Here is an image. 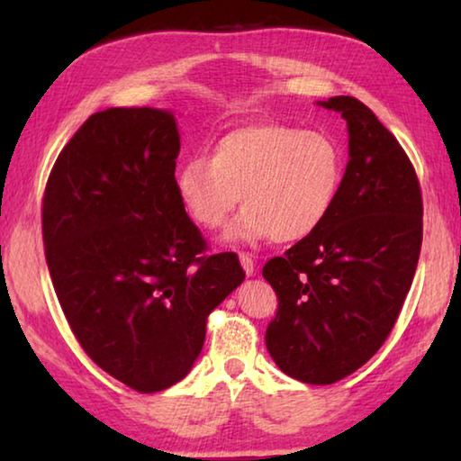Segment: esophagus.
<instances>
[{
  "label": "esophagus",
  "mask_w": 461,
  "mask_h": 461,
  "mask_svg": "<svg viewBox=\"0 0 461 461\" xmlns=\"http://www.w3.org/2000/svg\"><path fill=\"white\" fill-rule=\"evenodd\" d=\"M240 262H241V268H244L246 275L252 276L256 272V262H254L252 256L246 254V252H240Z\"/></svg>",
  "instance_id": "1"
}]
</instances>
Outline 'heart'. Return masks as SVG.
<instances>
[{"label":"heart","instance_id":"b5f03b06","mask_svg":"<svg viewBox=\"0 0 461 461\" xmlns=\"http://www.w3.org/2000/svg\"><path fill=\"white\" fill-rule=\"evenodd\" d=\"M346 156L323 131L278 122L231 128L212 144L207 158L176 170V193L191 220L217 230L244 205L225 238L288 244L321 228L339 197Z\"/></svg>","mask_w":461,"mask_h":461}]
</instances>
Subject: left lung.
I'll return each instance as SVG.
<instances>
[{
	"instance_id": "obj_1",
	"label": "left lung",
	"mask_w": 461,
	"mask_h": 461,
	"mask_svg": "<svg viewBox=\"0 0 461 461\" xmlns=\"http://www.w3.org/2000/svg\"><path fill=\"white\" fill-rule=\"evenodd\" d=\"M341 113L349 160L331 213L262 268L278 296L267 348L285 374L333 384L378 352L399 319L423 241L415 168L370 107L349 95L319 101Z\"/></svg>"
}]
</instances>
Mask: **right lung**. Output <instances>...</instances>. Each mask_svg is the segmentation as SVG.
<instances>
[{"label":"right lung","mask_w":461,"mask_h":461,"mask_svg":"<svg viewBox=\"0 0 461 461\" xmlns=\"http://www.w3.org/2000/svg\"><path fill=\"white\" fill-rule=\"evenodd\" d=\"M176 120L168 109L109 107L62 148L42 199L50 278L93 362L138 393L189 374L207 317L246 272L209 256L176 193Z\"/></svg>","instance_id":"add662e5"}]
</instances>
